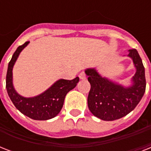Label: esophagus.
Here are the masks:
<instances>
[{"instance_id":"obj_1","label":"esophagus","mask_w":151,"mask_h":151,"mask_svg":"<svg viewBox=\"0 0 151 151\" xmlns=\"http://www.w3.org/2000/svg\"><path fill=\"white\" fill-rule=\"evenodd\" d=\"M79 78H80L81 80H85V79H86V74L84 72H81L79 74Z\"/></svg>"}]
</instances>
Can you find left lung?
Segmentation results:
<instances>
[{
    "instance_id": "8db88e82",
    "label": "left lung",
    "mask_w": 151,
    "mask_h": 151,
    "mask_svg": "<svg viewBox=\"0 0 151 151\" xmlns=\"http://www.w3.org/2000/svg\"><path fill=\"white\" fill-rule=\"evenodd\" d=\"M127 56L131 58L136 73L131 85L124 86L103 77L96 68L85 70L91 89L88 106L92 114L103 121H114L132 111L143 98L146 90L145 69L138 52L130 49Z\"/></svg>"
}]
</instances>
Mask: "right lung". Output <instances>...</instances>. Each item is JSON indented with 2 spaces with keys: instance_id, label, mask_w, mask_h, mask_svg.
Segmentation results:
<instances>
[{
  "instance_id": "obj_1",
  "label": "right lung",
  "mask_w": 151,
  "mask_h": 151,
  "mask_svg": "<svg viewBox=\"0 0 151 151\" xmlns=\"http://www.w3.org/2000/svg\"><path fill=\"white\" fill-rule=\"evenodd\" d=\"M29 41L19 46L9 62L6 75V89L8 96L15 106L27 117L34 120L45 121L56 116L63 106L66 94L76 87L79 81L77 77L73 80L59 79L45 92L34 97H24L15 91L13 85L12 70L20 52L24 49Z\"/></svg>"
}]
</instances>
